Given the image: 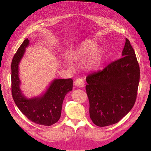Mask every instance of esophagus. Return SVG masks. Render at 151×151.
Segmentation results:
<instances>
[{"label":"esophagus","instance_id":"obj_1","mask_svg":"<svg viewBox=\"0 0 151 151\" xmlns=\"http://www.w3.org/2000/svg\"><path fill=\"white\" fill-rule=\"evenodd\" d=\"M74 84L79 87V88H84V81L82 79H77L76 80V81L74 82Z\"/></svg>","mask_w":151,"mask_h":151}]
</instances>
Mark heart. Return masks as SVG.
<instances>
[{"mask_svg": "<svg viewBox=\"0 0 151 151\" xmlns=\"http://www.w3.org/2000/svg\"><path fill=\"white\" fill-rule=\"evenodd\" d=\"M97 43L93 39H87L81 42L72 50L69 54L70 60L76 62L84 60V67L90 71L97 70L102 65L104 58V50L96 47Z\"/></svg>", "mask_w": 151, "mask_h": 151, "instance_id": "obj_1", "label": "heart"}]
</instances>
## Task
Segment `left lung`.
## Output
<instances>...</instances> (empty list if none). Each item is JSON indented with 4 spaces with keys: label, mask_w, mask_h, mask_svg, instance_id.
<instances>
[{
    "label": "left lung",
    "mask_w": 151,
    "mask_h": 151,
    "mask_svg": "<svg viewBox=\"0 0 151 151\" xmlns=\"http://www.w3.org/2000/svg\"><path fill=\"white\" fill-rule=\"evenodd\" d=\"M122 57L103 70L94 72L86 77L89 116L98 127L116 123L135 104L140 68L134 50L127 38Z\"/></svg>",
    "instance_id": "8db88e82"
}]
</instances>
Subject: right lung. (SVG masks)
Instances as JSON below:
<instances>
[{"label": "right lung", "mask_w": 151, "mask_h": 151, "mask_svg": "<svg viewBox=\"0 0 151 151\" xmlns=\"http://www.w3.org/2000/svg\"><path fill=\"white\" fill-rule=\"evenodd\" d=\"M26 38L14 56L11 63L12 95L16 106L29 120L38 125L51 126L60 119L65 95L72 90V79H55L47 90L38 96L26 98L21 89L19 65L29 46Z\"/></svg>", "instance_id": "add662e5"}]
</instances>
